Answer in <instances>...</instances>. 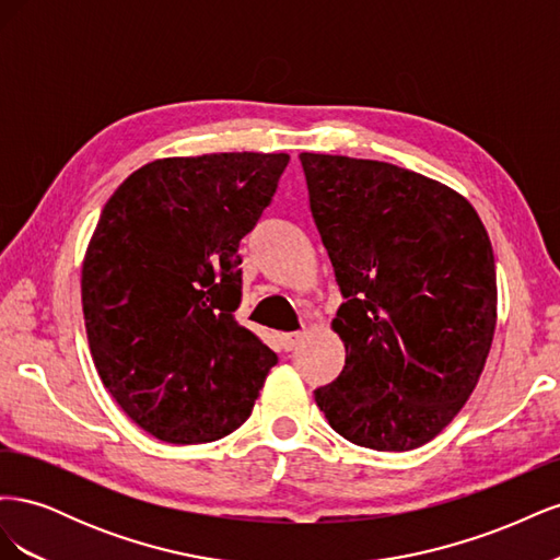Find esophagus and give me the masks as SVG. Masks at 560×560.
<instances>
[{
  "instance_id": "1",
  "label": "esophagus",
  "mask_w": 560,
  "mask_h": 560,
  "mask_svg": "<svg viewBox=\"0 0 560 560\" xmlns=\"http://www.w3.org/2000/svg\"><path fill=\"white\" fill-rule=\"evenodd\" d=\"M303 336H306L303 331H290V334H282V336H280L282 348H284V350H294V348L303 341Z\"/></svg>"
}]
</instances>
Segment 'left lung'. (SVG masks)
<instances>
[{
    "label": "left lung",
    "mask_w": 560,
    "mask_h": 560,
    "mask_svg": "<svg viewBox=\"0 0 560 560\" xmlns=\"http://www.w3.org/2000/svg\"><path fill=\"white\" fill-rule=\"evenodd\" d=\"M311 210L346 303L341 376L315 389L348 442L413 451L460 413L498 325L495 257L469 200L383 161L303 151Z\"/></svg>",
    "instance_id": "obj_1"
}]
</instances>
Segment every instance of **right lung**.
<instances>
[{"instance_id": "1", "label": "right lung", "mask_w": 560, "mask_h": 560, "mask_svg": "<svg viewBox=\"0 0 560 560\" xmlns=\"http://www.w3.org/2000/svg\"><path fill=\"white\" fill-rule=\"evenodd\" d=\"M287 154L159 159L107 200L81 266V306L103 385L167 444L238 430L278 364L238 325L241 254Z\"/></svg>"}]
</instances>
